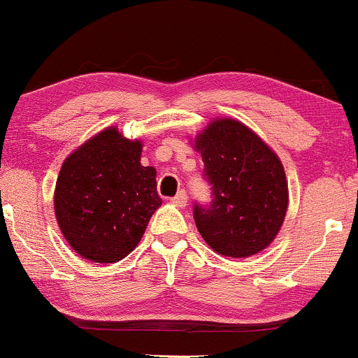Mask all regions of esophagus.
<instances>
[{"label": "esophagus", "instance_id": "34e87169", "mask_svg": "<svg viewBox=\"0 0 358 358\" xmlns=\"http://www.w3.org/2000/svg\"><path fill=\"white\" fill-rule=\"evenodd\" d=\"M172 204L178 207H186L187 206V194L186 191H179L178 196L172 197Z\"/></svg>", "mask_w": 358, "mask_h": 358}]
</instances>
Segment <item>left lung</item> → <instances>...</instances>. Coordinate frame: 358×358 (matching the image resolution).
<instances>
[{
  "mask_svg": "<svg viewBox=\"0 0 358 358\" xmlns=\"http://www.w3.org/2000/svg\"><path fill=\"white\" fill-rule=\"evenodd\" d=\"M213 186V204L194 206L202 239L224 257H250L279 234L289 186L279 156L255 132L231 117L210 121L192 141Z\"/></svg>",
  "mask_w": 358,
  "mask_h": 358,
  "instance_id": "8db88e82",
  "label": "left lung"
}]
</instances>
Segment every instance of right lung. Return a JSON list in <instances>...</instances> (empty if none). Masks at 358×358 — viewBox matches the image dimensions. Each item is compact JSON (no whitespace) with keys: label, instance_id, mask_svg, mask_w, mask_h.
<instances>
[{"label":"right lung","instance_id":"1","mask_svg":"<svg viewBox=\"0 0 358 358\" xmlns=\"http://www.w3.org/2000/svg\"><path fill=\"white\" fill-rule=\"evenodd\" d=\"M143 143L106 127L64 159L55 189L57 226L76 254L99 264L129 255L162 204Z\"/></svg>","mask_w":358,"mask_h":358}]
</instances>
